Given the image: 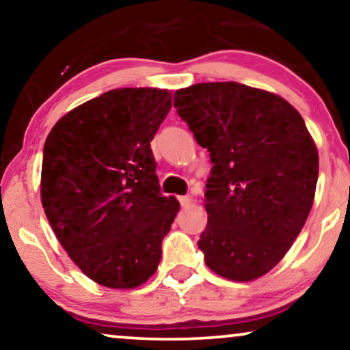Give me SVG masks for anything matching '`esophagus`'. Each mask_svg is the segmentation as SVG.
<instances>
[{
  "label": "esophagus",
  "mask_w": 350,
  "mask_h": 350,
  "mask_svg": "<svg viewBox=\"0 0 350 350\" xmlns=\"http://www.w3.org/2000/svg\"><path fill=\"white\" fill-rule=\"evenodd\" d=\"M178 200H180V204L185 207V205L193 202V198H191V196H178Z\"/></svg>",
  "instance_id": "1"
}]
</instances>
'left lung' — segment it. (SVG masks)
<instances>
[{
    "label": "left lung",
    "instance_id": "left-lung-1",
    "mask_svg": "<svg viewBox=\"0 0 350 350\" xmlns=\"http://www.w3.org/2000/svg\"><path fill=\"white\" fill-rule=\"evenodd\" d=\"M174 107L213 164L198 242L205 265L236 282L265 275L314 202L319 154L304 119L279 95L239 83L180 89Z\"/></svg>",
    "mask_w": 350,
    "mask_h": 350
}]
</instances>
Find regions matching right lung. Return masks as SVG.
<instances>
[{
  "label": "right lung",
  "mask_w": 350,
  "mask_h": 350,
  "mask_svg": "<svg viewBox=\"0 0 350 350\" xmlns=\"http://www.w3.org/2000/svg\"><path fill=\"white\" fill-rule=\"evenodd\" d=\"M169 90H108L71 109L42 151L41 202L57 239L89 279L135 288L154 274L178 212L161 193L150 142Z\"/></svg>",
  "instance_id": "1"
}]
</instances>
